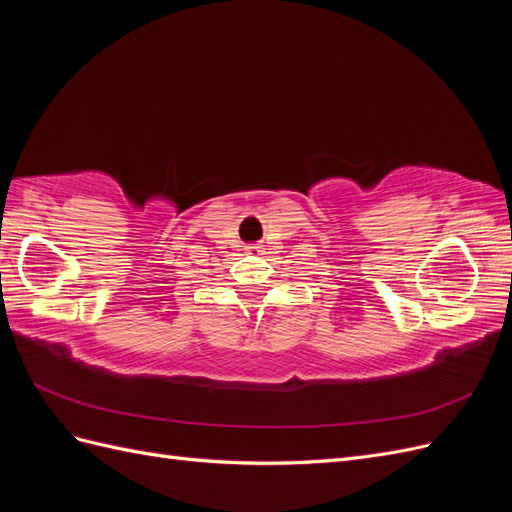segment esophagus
Wrapping results in <instances>:
<instances>
[{
    "label": "esophagus",
    "instance_id": "esophagus-1",
    "mask_svg": "<svg viewBox=\"0 0 512 512\" xmlns=\"http://www.w3.org/2000/svg\"><path fill=\"white\" fill-rule=\"evenodd\" d=\"M262 250H265V245H260V243H252L245 247V252H250V254H260Z\"/></svg>",
    "mask_w": 512,
    "mask_h": 512
}]
</instances>
